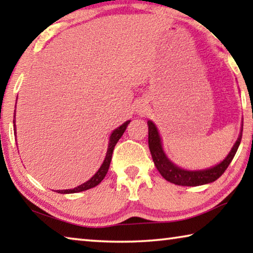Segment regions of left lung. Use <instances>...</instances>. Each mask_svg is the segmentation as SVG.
I'll return each mask as SVG.
<instances>
[{
    "label": "left lung",
    "mask_w": 253,
    "mask_h": 253,
    "mask_svg": "<svg viewBox=\"0 0 253 253\" xmlns=\"http://www.w3.org/2000/svg\"><path fill=\"white\" fill-rule=\"evenodd\" d=\"M148 146L149 151H151L154 164H155L156 169L161 175L164 177L166 181L170 183L176 184V185L182 186H199L204 185V184L212 183L216 181L222 174L225 172L228 169L230 163L232 162L233 157L237 153L239 145L241 143L242 138V130H243V123L241 127V131H240L239 138L233 145L231 152L228 154L223 161L220 164H217L213 168H210L202 170H186L183 169H179L178 166L173 164L168 156L165 155L164 151H163L161 136L158 134V130L153 122L148 121Z\"/></svg>",
    "instance_id": "8db88e82"
}]
</instances>
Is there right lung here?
<instances>
[{
  "label": "right lung",
  "instance_id": "1",
  "mask_svg": "<svg viewBox=\"0 0 253 253\" xmlns=\"http://www.w3.org/2000/svg\"><path fill=\"white\" fill-rule=\"evenodd\" d=\"M130 123V121H127L126 123H124L122 126H119L118 128H116L113 132H111L110 135V138H109V144H108V149H107V154H106V157H105V161L102 163L100 169H98V172L93 175V176L87 181L84 184H81V185L77 186L75 188H72V190H61V191H58V193H61V194H69V193H78V192H83L85 190H89V188H92L97 186L98 184H99L104 177L106 176L107 172H108L109 169V165H110V161H111V156H113V152H114V148H115V145L117 144V142L119 140V138L123 136L124 131L126 130V128L128 126V124ZM13 124H14V130L16 132V128H15V115H14V119H13ZM16 136V135H15Z\"/></svg>",
  "mask_w": 253,
  "mask_h": 253
}]
</instances>
